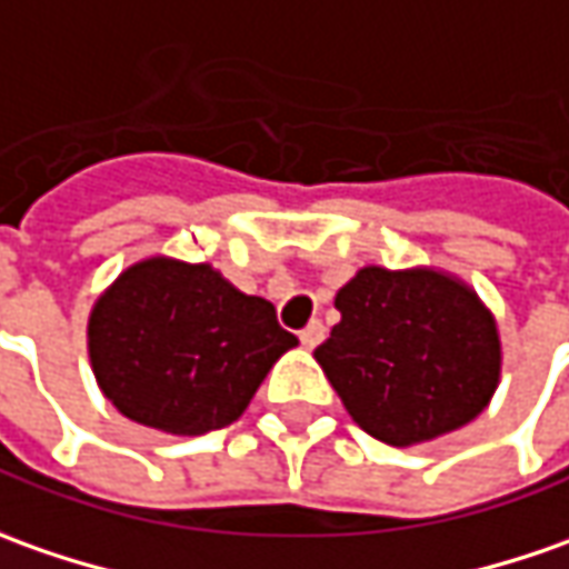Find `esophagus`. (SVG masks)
<instances>
[{"label": "esophagus", "instance_id": "obj_1", "mask_svg": "<svg viewBox=\"0 0 569 569\" xmlns=\"http://www.w3.org/2000/svg\"><path fill=\"white\" fill-rule=\"evenodd\" d=\"M299 340H302L305 349H315V346L323 340V323L311 321L308 327H302V330H299Z\"/></svg>", "mask_w": 569, "mask_h": 569}]
</instances>
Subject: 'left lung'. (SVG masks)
Here are the masks:
<instances>
[{
  "label": "left lung",
  "instance_id": "8db88e82",
  "mask_svg": "<svg viewBox=\"0 0 569 569\" xmlns=\"http://www.w3.org/2000/svg\"><path fill=\"white\" fill-rule=\"evenodd\" d=\"M337 311L343 318L315 359L371 438L431 441L488 406L500 340L469 286L438 270L365 267L337 292Z\"/></svg>",
  "mask_w": 569,
  "mask_h": 569
}]
</instances>
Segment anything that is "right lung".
I'll return each mask as SVG.
<instances>
[{
	"instance_id": "add662e5",
	"label": "right lung",
	"mask_w": 569,
	"mask_h": 569,
	"mask_svg": "<svg viewBox=\"0 0 569 569\" xmlns=\"http://www.w3.org/2000/svg\"><path fill=\"white\" fill-rule=\"evenodd\" d=\"M299 343L273 305L210 264L150 258L93 305L90 365L126 419L167 435H207L246 412L267 371Z\"/></svg>"
}]
</instances>
